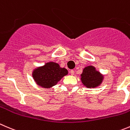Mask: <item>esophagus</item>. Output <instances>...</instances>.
Instances as JSON below:
<instances>
[{"label":"esophagus","instance_id":"esophagus-1","mask_svg":"<svg viewBox=\"0 0 130 130\" xmlns=\"http://www.w3.org/2000/svg\"><path fill=\"white\" fill-rule=\"evenodd\" d=\"M70 73H71V75H74V70H71L70 71Z\"/></svg>","mask_w":130,"mask_h":130}]
</instances>
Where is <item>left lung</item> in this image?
<instances>
[{
  "mask_svg": "<svg viewBox=\"0 0 130 130\" xmlns=\"http://www.w3.org/2000/svg\"><path fill=\"white\" fill-rule=\"evenodd\" d=\"M104 76L99 71L96 70L92 66H88L83 69L81 74V80L83 85L87 88H95L102 83Z\"/></svg>",
  "mask_w": 130,
  "mask_h": 130,
  "instance_id": "obj_1",
  "label": "left lung"
}]
</instances>
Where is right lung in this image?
Masks as SVG:
<instances>
[{
	"instance_id": "1",
	"label": "right lung",
	"mask_w": 130,
	"mask_h": 130,
	"mask_svg": "<svg viewBox=\"0 0 130 130\" xmlns=\"http://www.w3.org/2000/svg\"><path fill=\"white\" fill-rule=\"evenodd\" d=\"M68 73L66 69L61 68L57 63L49 62L35 69L32 76L38 85L50 88L56 85Z\"/></svg>"
}]
</instances>
